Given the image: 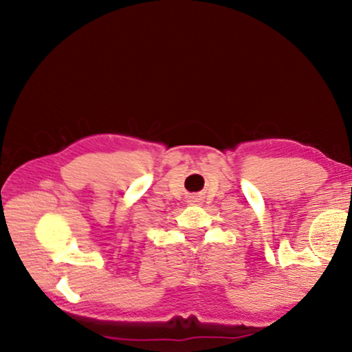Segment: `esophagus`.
<instances>
[{"label":"esophagus","mask_w":352,"mask_h":352,"mask_svg":"<svg viewBox=\"0 0 352 352\" xmlns=\"http://www.w3.org/2000/svg\"><path fill=\"white\" fill-rule=\"evenodd\" d=\"M190 201H192V204H197L199 199H197V197H192V200H190Z\"/></svg>","instance_id":"34e87169"}]
</instances>
